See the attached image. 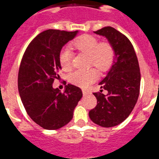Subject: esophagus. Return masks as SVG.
I'll return each instance as SVG.
<instances>
[{
    "label": "esophagus",
    "mask_w": 159,
    "mask_h": 159,
    "mask_svg": "<svg viewBox=\"0 0 159 159\" xmlns=\"http://www.w3.org/2000/svg\"><path fill=\"white\" fill-rule=\"evenodd\" d=\"M83 94H84V95H87L88 94V92H87V91H85V90H84V91H83Z\"/></svg>",
    "instance_id": "obj_1"
}]
</instances>
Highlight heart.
<instances>
[{
	"label": "heart",
	"mask_w": 159,
	"mask_h": 159,
	"mask_svg": "<svg viewBox=\"0 0 159 159\" xmlns=\"http://www.w3.org/2000/svg\"><path fill=\"white\" fill-rule=\"evenodd\" d=\"M71 50L88 56V64L92 65L99 71H105L111 67L115 58V50L109 42L98 43V39L92 35H82L70 44ZM60 64L62 70L66 72L72 69V58L68 49L60 56ZM97 75L94 69L75 71L69 76V81L80 88H87L96 80Z\"/></svg>",
	"instance_id": "1"
}]
</instances>
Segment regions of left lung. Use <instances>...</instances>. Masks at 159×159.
Masks as SVG:
<instances>
[{
    "label": "left lung",
    "mask_w": 159,
    "mask_h": 159,
    "mask_svg": "<svg viewBox=\"0 0 159 159\" xmlns=\"http://www.w3.org/2000/svg\"><path fill=\"white\" fill-rule=\"evenodd\" d=\"M94 32L107 39L115 50V58L106 77L99 84L107 95L93 93L97 105L89 111V117L100 127H115L128 117L137 102L141 80L139 65L132 43L121 32L110 26Z\"/></svg>",
    "instance_id": "8db88e82"
}]
</instances>
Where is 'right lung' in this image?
I'll list each match as a JSON object with an SVG mask.
<instances>
[{
	"instance_id": "right-lung-1",
	"label": "right lung",
	"mask_w": 159,
	"mask_h": 159,
	"mask_svg": "<svg viewBox=\"0 0 159 159\" xmlns=\"http://www.w3.org/2000/svg\"><path fill=\"white\" fill-rule=\"evenodd\" d=\"M78 31L48 29L31 41L24 53L18 73V90L29 117L46 130H57L69 123L83 96L80 88L67 84L64 92L53 88L60 78V51Z\"/></svg>"
}]
</instances>
